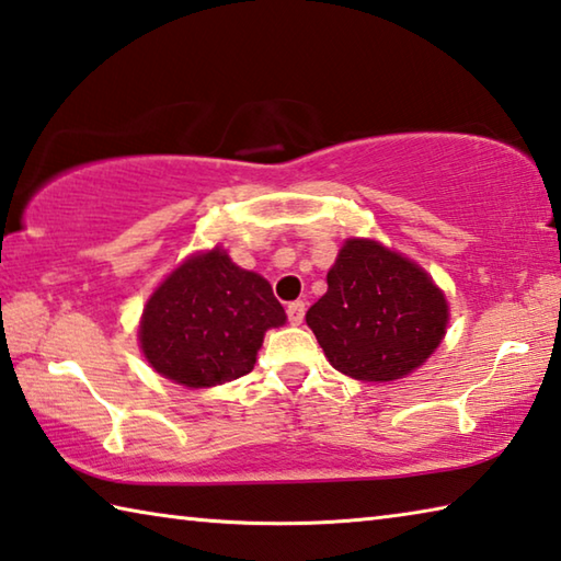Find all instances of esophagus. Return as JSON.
Masks as SVG:
<instances>
[{
	"label": "esophagus",
	"mask_w": 561,
	"mask_h": 561,
	"mask_svg": "<svg viewBox=\"0 0 561 561\" xmlns=\"http://www.w3.org/2000/svg\"><path fill=\"white\" fill-rule=\"evenodd\" d=\"M304 311H307V307H304V301H291L289 307H287V319H289V324L299 327L301 321H304Z\"/></svg>",
	"instance_id": "34e87169"
}]
</instances>
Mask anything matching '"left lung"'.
Instances as JSON below:
<instances>
[{"instance_id": "8db88e82", "label": "left lung", "mask_w": 561, "mask_h": 561, "mask_svg": "<svg viewBox=\"0 0 561 561\" xmlns=\"http://www.w3.org/2000/svg\"><path fill=\"white\" fill-rule=\"evenodd\" d=\"M329 289L307 324L336 371L358 381H396L423 364L445 336L448 304L417 264L371 240H348L327 274Z\"/></svg>"}]
</instances>
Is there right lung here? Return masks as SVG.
I'll return each mask as SVG.
<instances>
[{
    "label": "right lung",
    "mask_w": 561,
    "mask_h": 561,
    "mask_svg": "<svg viewBox=\"0 0 561 561\" xmlns=\"http://www.w3.org/2000/svg\"><path fill=\"white\" fill-rule=\"evenodd\" d=\"M284 319L270 282L240 270L215 247L180 264L153 291L138 336L158 374L207 388L250 374L264 331Z\"/></svg>",
    "instance_id": "1"
}]
</instances>
